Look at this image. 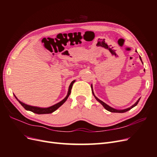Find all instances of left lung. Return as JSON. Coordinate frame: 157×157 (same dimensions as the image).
Segmentation results:
<instances>
[{"instance_id":"left-lung-1","label":"left lung","mask_w":157,"mask_h":157,"mask_svg":"<svg viewBox=\"0 0 157 157\" xmlns=\"http://www.w3.org/2000/svg\"><path fill=\"white\" fill-rule=\"evenodd\" d=\"M140 59L141 60V58L140 56ZM141 61H142V60H141ZM144 71H145V70H144ZM91 87H92V86H91ZM92 94H93V95H94V96L95 97V98H96V99H97V101H98L99 103H100L101 104V105L103 106V107L106 109V110H107V111H110V112H112V113H125V112H126V111H129V110H130L131 109H132L133 107H134L135 106H136V105H137V103H138V102H139V101H140V99H138V100H137V101L134 104V105H133L132 106H131V107H129V108L123 109V110H117V109H113V108L111 107L110 106H109L108 105H107L106 103H105L103 101H101L100 99H99L96 96H95V95H94V94L93 92H92Z\"/></svg>"}]
</instances>
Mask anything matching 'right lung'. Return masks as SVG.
I'll return each mask as SVG.
<instances>
[{
	"label": "right lung",
	"mask_w": 157,
	"mask_h": 157,
	"mask_svg": "<svg viewBox=\"0 0 157 157\" xmlns=\"http://www.w3.org/2000/svg\"><path fill=\"white\" fill-rule=\"evenodd\" d=\"M75 82V80H73V81L71 82L70 86L69 87V91H68V93H67V96H66L62 101H61L60 102L58 103L55 104L53 106H51L50 107H48V108H40V107H33V106H31V105H26L25 103H23L21 101H20L19 99H17V98L15 96V95H14V96H15V98L17 99V101L20 102V103L21 104V105L24 107L26 110H28V111H30L33 113H36V114H49V113H53L54 111H55L56 109H58L61 105H62L65 102V101L67 100L68 97L69 96V95L71 94V88H72L73 87V83Z\"/></svg>",
	"instance_id": "add662e5"
}]
</instances>
